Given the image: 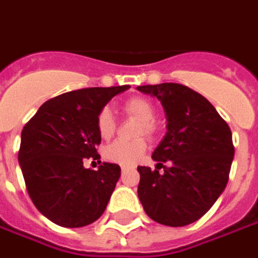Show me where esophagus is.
<instances>
[{
  "label": "esophagus",
  "instance_id": "34e87169",
  "mask_svg": "<svg viewBox=\"0 0 258 258\" xmlns=\"http://www.w3.org/2000/svg\"><path fill=\"white\" fill-rule=\"evenodd\" d=\"M120 170H122V174H123V173H125V171H127V167H122Z\"/></svg>",
  "mask_w": 258,
  "mask_h": 258
}]
</instances>
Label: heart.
<instances>
[{
    "label": "heart",
    "mask_w": 258,
    "mask_h": 258,
    "mask_svg": "<svg viewBox=\"0 0 258 258\" xmlns=\"http://www.w3.org/2000/svg\"><path fill=\"white\" fill-rule=\"evenodd\" d=\"M122 112L129 118L139 120L140 125L138 126L136 135H146L154 136L159 131V125L154 120L157 115V108L146 97H132L123 102ZM97 131L101 139H111L116 131V122L108 108H104L97 116ZM147 149V142L143 138L125 142V140H116L111 145H108L104 150L105 159L116 163L120 166H133L136 164L142 156L145 154Z\"/></svg>",
    "instance_id": "b5f03b06"
}]
</instances>
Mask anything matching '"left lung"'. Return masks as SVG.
<instances>
[{
	"mask_svg": "<svg viewBox=\"0 0 258 258\" xmlns=\"http://www.w3.org/2000/svg\"><path fill=\"white\" fill-rule=\"evenodd\" d=\"M138 90L161 101L168 122L153 152L157 170L138 167L139 200L154 222L185 226L207 214L226 186L234 156L232 131L205 97L185 85L163 83Z\"/></svg>",
	"mask_w": 258,
	"mask_h": 258,
	"instance_id": "1",
	"label": "left lung"
}]
</instances>
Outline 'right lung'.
<instances>
[{"label": "right lung", "instance_id": "obj_1", "mask_svg": "<svg viewBox=\"0 0 258 258\" xmlns=\"http://www.w3.org/2000/svg\"><path fill=\"white\" fill-rule=\"evenodd\" d=\"M129 85L94 87L46 101L24 126L18 160L32 202L49 221L81 227L104 214L120 177L118 164L85 168L99 160L97 116ZM101 163V161H99Z\"/></svg>", "mask_w": 258, "mask_h": 258}]
</instances>
